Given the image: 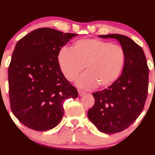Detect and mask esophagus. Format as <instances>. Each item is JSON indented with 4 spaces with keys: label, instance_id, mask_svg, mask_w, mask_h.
I'll return each instance as SVG.
<instances>
[{
    "label": "esophagus",
    "instance_id": "1",
    "mask_svg": "<svg viewBox=\"0 0 155 155\" xmlns=\"http://www.w3.org/2000/svg\"><path fill=\"white\" fill-rule=\"evenodd\" d=\"M78 92H79V96H83L84 94H85V92H84V91H82V90H80V89H79V90H78Z\"/></svg>",
    "mask_w": 155,
    "mask_h": 155
}]
</instances>
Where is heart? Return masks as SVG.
Returning a JSON list of instances; mask_svg holds the SVG:
<instances>
[{
	"mask_svg": "<svg viewBox=\"0 0 155 155\" xmlns=\"http://www.w3.org/2000/svg\"><path fill=\"white\" fill-rule=\"evenodd\" d=\"M58 60L63 75L68 81L76 79L86 67L87 72L76 80L84 89L104 88L112 84L120 75L125 62L121 46L97 39L76 41L72 50L63 48Z\"/></svg>",
	"mask_w": 155,
	"mask_h": 155,
	"instance_id": "b5f03b06",
	"label": "heart"
}]
</instances>
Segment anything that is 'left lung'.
<instances>
[{"label":"left lung","mask_w":155,"mask_h":155,"mask_svg":"<svg viewBox=\"0 0 155 155\" xmlns=\"http://www.w3.org/2000/svg\"><path fill=\"white\" fill-rule=\"evenodd\" d=\"M114 38L125 52L122 74L102 91L94 92V105L89 110V120L100 131L115 134L129 127L144 107L149 85V68L142 48L125 35H100Z\"/></svg>","instance_id":"1"}]
</instances>
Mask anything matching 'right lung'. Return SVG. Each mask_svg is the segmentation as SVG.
Returning <instances> with one entry per match:
<instances>
[{"label":"right lung","instance_id":"1","mask_svg":"<svg viewBox=\"0 0 155 155\" xmlns=\"http://www.w3.org/2000/svg\"><path fill=\"white\" fill-rule=\"evenodd\" d=\"M78 35L40 28L18 40L8 66L12 113L31 129H52L63 118V103L78 92L63 76L58 60L61 48Z\"/></svg>","mask_w":155,"mask_h":155}]
</instances>
